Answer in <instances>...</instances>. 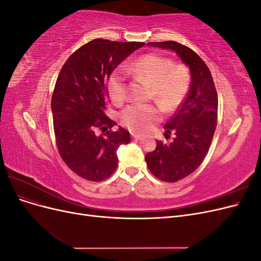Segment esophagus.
<instances>
[{
    "label": "esophagus",
    "instance_id": "1",
    "mask_svg": "<svg viewBox=\"0 0 261 261\" xmlns=\"http://www.w3.org/2000/svg\"><path fill=\"white\" fill-rule=\"evenodd\" d=\"M132 137L134 138V139H136V140H138V139H140L141 137H143V136H141L140 135V134H136V133H132Z\"/></svg>",
    "mask_w": 261,
    "mask_h": 261
}]
</instances>
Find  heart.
Segmentation results:
<instances>
[{"mask_svg": "<svg viewBox=\"0 0 261 261\" xmlns=\"http://www.w3.org/2000/svg\"><path fill=\"white\" fill-rule=\"evenodd\" d=\"M128 72L138 80L151 85V97L164 111L177 109L191 85V75L186 66L174 64L172 60L156 54H146L125 65ZM109 97L115 105H121L126 99L124 75L115 69L108 80ZM122 122L132 130L144 132L160 118V111L153 105L135 103L128 106L121 114Z\"/></svg>", "mask_w": 261, "mask_h": 261, "instance_id": "heart-1", "label": "heart"}]
</instances>
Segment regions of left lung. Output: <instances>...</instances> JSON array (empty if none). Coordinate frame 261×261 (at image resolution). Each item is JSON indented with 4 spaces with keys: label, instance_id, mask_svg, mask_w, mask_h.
Returning <instances> with one entry per match:
<instances>
[{
    "label": "left lung",
    "instance_id": "8db88e82",
    "mask_svg": "<svg viewBox=\"0 0 261 261\" xmlns=\"http://www.w3.org/2000/svg\"><path fill=\"white\" fill-rule=\"evenodd\" d=\"M150 46L174 51L191 70V87L176 113L164 125L165 136L175 134L171 144L156 141L146 154L147 167L163 181L174 183L188 176L206 156L217 127L218 94L208 66L198 54L175 41L149 42Z\"/></svg>",
    "mask_w": 261,
    "mask_h": 261
}]
</instances>
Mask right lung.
I'll list each match as a JSON object with an SVG mask.
<instances>
[{
	"label": "right lung",
	"instance_id": "right-lung-1",
	"mask_svg": "<svg viewBox=\"0 0 261 261\" xmlns=\"http://www.w3.org/2000/svg\"><path fill=\"white\" fill-rule=\"evenodd\" d=\"M143 45L94 39L70 55L58 76L51 101L55 140L63 161L85 179L111 176L118 164L117 148L130 141L123 127L103 135L96 130L116 125L105 113L107 83L114 68Z\"/></svg>",
	"mask_w": 261,
	"mask_h": 261
}]
</instances>
